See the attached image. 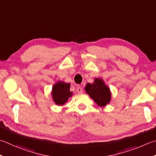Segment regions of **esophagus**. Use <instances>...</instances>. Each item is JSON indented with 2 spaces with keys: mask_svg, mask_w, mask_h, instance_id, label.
I'll list each match as a JSON object with an SVG mask.
<instances>
[{
  "mask_svg": "<svg viewBox=\"0 0 156 156\" xmlns=\"http://www.w3.org/2000/svg\"><path fill=\"white\" fill-rule=\"evenodd\" d=\"M77 92H78V93H80V94H82V93H83V89H82V88L80 87H78V88H77Z\"/></svg>",
  "mask_w": 156,
  "mask_h": 156,
  "instance_id": "1",
  "label": "esophagus"
}]
</instances>
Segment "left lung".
<instances>
[{"label":"left lung","mask_w":156,"mask_h":156,"mask_svg":"<svg viewBox=\"0 0 156 156\" xmlns=\"http://www.w3.org/2000/svg\"><path fill=\"white\" fill-rule=\"evenodd\" d=\"M87 93L100 107H105L111 101L110 88L101 78H95L93 83H87L84 87Z\"/></svg>","instance_id":"left-lung-1"}]
</instances>
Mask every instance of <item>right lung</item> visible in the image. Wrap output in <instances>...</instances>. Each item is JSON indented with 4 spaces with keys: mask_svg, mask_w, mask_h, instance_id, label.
Returning <instances> with one entry per match:
<instances>
[{
    "mask_svg": "<svg viewBox=\"0 0 156 156\" xmlns=\"http://www.w3.org/2000/svg\"><path fill=\"white\" fill-rule=\"evenodd\" d=\"M70 84L63 81H57L53 84L51 90V97L53 102L57 105H63L68 101L73 93L69 90Z\"/></svg>",
    "mask_w": 156,
    "mask_h": 156,
    "instance_id": "add662e5",
    "label": "right lung"
}]
</instances>
